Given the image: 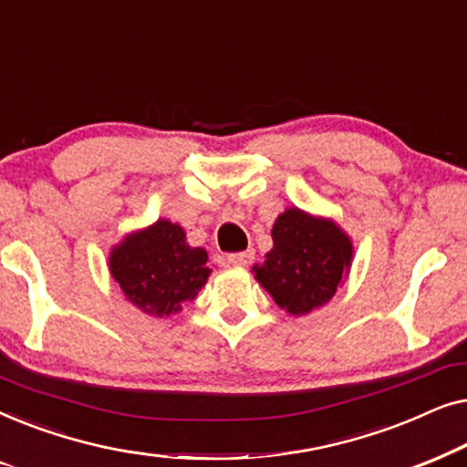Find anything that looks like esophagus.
Returning a JSON list of instances; mask_svg holds the SVG:
<instances>
[{
    "mask_svg": "<svg viewBox=\"0 0 467 467\" xmlns=\"http://www.w3.org/2000/svg\"><path fill=\"white\" fill-rule=\"evenodd\" d=\"M254 259V251H244V253H234L227 257V264L229 265H235V267H246L248 264H253Z\"/></svg>",
    "mask_w": 467,
    "mask_h": 467,
    "instance_id": "34e87169",
    "label": "esophagus"
}]
</instances>
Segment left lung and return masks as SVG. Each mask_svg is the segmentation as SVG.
Segmentation results:
<instances>
[{
	"label": "left lung",
	"instance_id": "8db88e82",
	"mask_svg": "<svg viewBox=\"0 0 467 467\" xmlns=\"http://www.w3.org/2000/svg\"><path fill=\"white\" fill-rule=\"evenodd\" d=\"M272 251L254 264V280L278 308L304 317L336 296L353 265V240L327 216L286 208L272 225Z\"/></svg>",
	"mask_w": 467,
	"mask_h": 467
}]
</instances>
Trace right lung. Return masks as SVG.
I'll list each match as a JSON object with an SVG mask.
<instances>
[{"label":"right lung","instance_id":"right-lung-1","mask_svg":"<svg viewBox=\"0 0 467 467\" xmlns=\"http://www.w3.org/2000/svg\"><path fill=\"white\" fill-rule=\"evenodd\" d=\"M127 302L150 317H170L193 302L210 276L208 253L191 246L178 223L159 219L127 234L108 257Z\"/></svg>","mask_w":467,"mask_h":467}]
</instances>
